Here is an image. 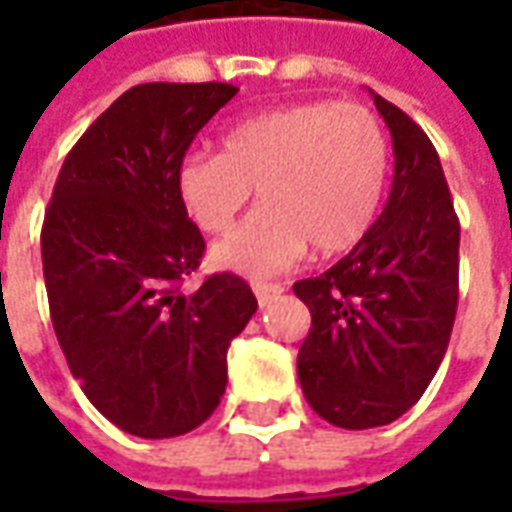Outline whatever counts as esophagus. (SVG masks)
<instances>
[{
	"label": "esophagus",
	"mask_w": 512,
	"mask_h": 512,
	"mask_svg": "<svg viewBox=\"0 0 512 512\" xmlns=\"http://www.w3.org/2000/svg\"><path fill=\"white\" fill-rule=\"evenodd\" d=\"M252 290H255V296L260 304H268L271 299H277L279 293H285V288L277 285V282H252Z\"/></svg>",
	"instance_id": "1"
}]
</instances>
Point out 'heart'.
I'll return each instance as SVG.
<instances>
[{"label": "heart", "mask_w": 512, "mask_h": 512, "mask_svg": "<svg viewBox=\"0 0 512 512\" xmlns=\"http://www.w3.org/2000/svg\"><path fill=\"white\" fill-rule=\"evenodd\" d=\"M389 139L359 104L282 106L244 117L222 134V153H191L178 167V197L205 233H222L252 189L260 208L213 246L216 266L271 277L307 246L343 252L367 233L384 197Z\"/></svg>", "instance_id": "1"}]
</instances>
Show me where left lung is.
Returning a JSON list of instances; mask_svg holds the SVG:
<instances>
[{
    "instance_id": "left-lung-1",
    "label": "left lung",
    "mask_w": 512,
    "mask_h": 512,
    "mask_svg": "<svg viewBox=\"0 0 512 512\" xmlns=\"http://www.w3.org/2000/svg\"><path fill=\"white\" fill-rule=\"evenodd\" d=\"M370 95L392 134L389 200L340 263L293 285L312 315L296 362L304 397L348 430L389 425L417 403L458 307L461 224L439 153L406 112Z\"/></svg>"
}]
</instances>
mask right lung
<instances>
[{
    "label": "right lung",
    "mask_w": 512,
    "mask_h": 512,
    "mask_svg": "<svg viewBox=\"0 0 512 512\" xmlns=\"http://www.w3.org/2000/svg\"><path fill=\"white\" fill-rule=\"evenodd\" d=\"M238 87L136 84L73 145L40 233L54 332L73 378L139 439L183 436L219 406L227 348L255 315L244 279L180 282L205 241L178 197L191 139Z\"/></svg>",
    "instance_id": "1"
}]
</instances>
